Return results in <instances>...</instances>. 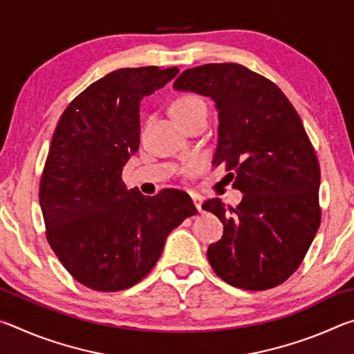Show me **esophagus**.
Instances as JSON below:
<instances>
[{"mask_svg":"<svg viewBox=\"0 0 354 354\" xmlns=\"http://www.w3.org/2000/svg\"><path fill=\"white\" fill-rule=\"evenodd\" d=\"M192 201H194L196 211L203 212V198H201V196H198V195H192Z\"/></svg>","mask_w":354,"mask_h":354,"instance_id":"34e87169","label":"esophagus"}]
</instances>
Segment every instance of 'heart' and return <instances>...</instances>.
Listing matches in <instances>:
<instances>
[{"mask_svg": "<svg viewBox=\"0 0 354 354\" xmlns=\"http://www.w3.org/2000/svg\"><path fill=\"white\" fill-rule=\"evenodd\" d=\"M198 109H206L205 103L198 97H194V95H184V97H179L173 101L170 112L175 120H183Z\"/></svg>", "mask_w": 354, "mask_h": 354, "instance_id": "1", "label": "heart"}]
</instances>
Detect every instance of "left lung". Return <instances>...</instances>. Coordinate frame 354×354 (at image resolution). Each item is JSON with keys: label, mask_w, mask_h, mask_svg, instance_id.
Returning a JSON list of instances; mask_svg holds the SVG:
<instances>
[{"label": "left lung", "mask_w": 354, "mask_h": 354, "mask_svg": "<svg viewBox=\"0 0 354 354\" xmlns=\"http://www.w3.org/2000/svg\"><path fill=\"white\" fill-rule=\"evenodd\" d=\"M173 87L215 103L212 164H225L232 187L243 194L236 207L220 198L203 205L223 223V236L207 248L212 270L241 289L279 286L320 226V167L301 118L277 84L239 64L185 70Z\"/></svg>", "instance_id": "8db88e82"}]
</instances>
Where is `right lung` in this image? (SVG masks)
Masks as SVG:
<instances>
[{"instance_id": "add662e5", "label": "right lung", "mask_w": 354, "mask_h": 354, "mask_svg": "<svg viewBox=\"0 0 354 354\" xmlns=\"http://www.w3.org/2000/svg\"><path fill=\"white\" fill-rule=\"evenodd\" d=\"M178 67L120 68L77 95L59 118L40 179L46 239L88 289H128L151 272L167 236L196 214L190 196L128 190L122 170L140 143V101Z\"/></svg>"}]
</instances>
